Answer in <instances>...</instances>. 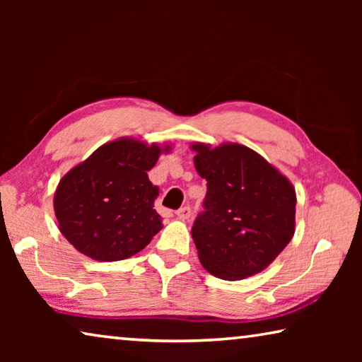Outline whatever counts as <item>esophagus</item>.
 I'll use <instances>...</instances> for the list:
<instances>
[{"label": "esophagus", "mask_w": 362, "mask_h": 362, "mask_svg": "<svg viewBox=\"0 0 362 362\" xmlns=\"http://www.w3.org/2000/svg\"><path fill=\"white\" fill-rule=\"evenodd\" d=\"M177 217H179L180 220H188L189 217H192V209H189L188 206L180 207V209L177 211Z\"/></svg>", "instance_id": "34e87169"}]
</instances>
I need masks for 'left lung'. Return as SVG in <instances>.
<instances>
[{
    "label": "left lung",
    "instance_id": "obj_1",
    "mask_svg": "<svg viewBox=\"0 0 362 362\" xmlns=\"http://www.w3.org/2000/svg\"><path fill=\"white\" fill-rule=\"evenodd\" d=\"M194 168L207 180L204 211L192 236L201 265L240 281L265 269L296 231V188L259 153L240 144H193Z\"/></svg>",
    "mask_w": 362,
    "mask_h": 362
}]
</instances>
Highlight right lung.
<instances>
[{"label": "right lung", "instance_id": "add662e5", "mask_svg": "<svg viewBox=\"0 0 362 362\" xmlns=\"http://www.w3.org/2000/svg\"><path fill=\"white\" fill-rule=\"evenodd\" d=\"M169 145L121 137L97 148L60 179L54 193L59 230L78 252L97 262L129 259L163 228L158 187L148 179Z\"/></svg>", "mask_w": 362, "mask_h": 362}]
</instances>
